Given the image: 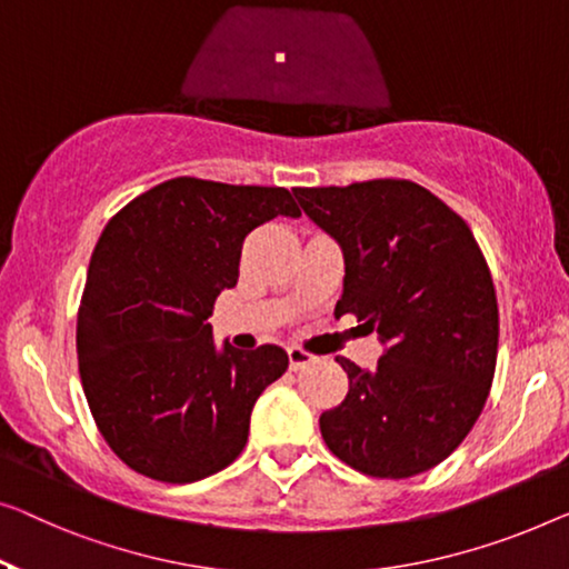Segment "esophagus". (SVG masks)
I'll use <instances>...</instances> for the list:
<instances>
[{
    "mask_svg": "<svg viewBox=\"0 0 569 569\" xmlns=\"http://www.w3.org/2000/svg\"><path fill=\"white\" fill-rule=\"evenodd\" d=\"M313 360V355L301 350V347H288V366H291V370H301L303 366H309V362Z\"/></svg>",
    "mask_w": 569,
    "mask_h": 569,
    "instance_id": "1",
    "label": "esophagus"
}]
</instances>
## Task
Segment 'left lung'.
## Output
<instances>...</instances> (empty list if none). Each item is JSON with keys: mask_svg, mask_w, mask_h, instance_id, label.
Returning a JSON list of instances; mask_svg holds the SVG:
<instances>
[{"mask_svg": "<svg viewBox=\"0 0 569 569\" xmlns=\"http://www.w3.org/2000/svg\"><path fill=\"white\" fill-rule=\"evenodd\" d=\"M303 214L339 244L342 299L378 332L383 358L350 378L319 417L327 447L372 478H411L447 460L488 401L498 358V301L470 227L413 181L293 189Z\"/></svg>", "mask_w": 569, "mask_h": 569, "instance_id": "1", "label": "left lung"}]
</instances>
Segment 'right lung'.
I'll list each match as a JSON object with an SVG mask.
<instances>
[{
	"label": "right lung",
	"instance_id": "1",
	"mask_svg": "<svg viewBox=\"0 0 569 569\" xmlns=\"http://www.w3.org/2000/svg\"><path fill=\"white\" fill-rule=\"evenodd\" d=\"M276 217H301L286 189L181 176L140 193L101 232L76 352L91 417L134 472L197 482L248 445L252 406L288 355L217 347L207 319L237 286L244 237Z\"/></svg>",
	"mask_w": 569,
	"mask_h": 569
}]
</instances>
